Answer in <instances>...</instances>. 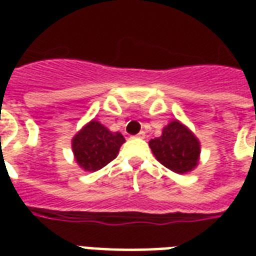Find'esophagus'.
Segmentation results:
<instances>
[{
    "mask_svg": "<svg viewBox=\"0 0 256 256\" xmlns=\"http://www.w3.org/2000/svg\"><path fill=\"white\" fill-rule=\"evenodd\" d=\"M136 137H137V138H145V132H140Z\"/></svg>",
    "mask_w": 256,
    "mask_h": 256,
    "instance_id": "34e87169",
    "label": "esophagus"
}]
</instances>
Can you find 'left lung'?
<instances>
[{
	"mask_svg": "<svg viewBox=\"0 0 256 256\" xmlns=\"http://www.w3.org/2000/svg\"><path fill=\"white\" fill-rule=\"evenodd\" d=\"M150 146L156 159L174 172H188L198 164L200 155L198 138L177 120L163 128L162 137L150 140Z\"/></svg>",
	"mask_w": 256,
	"mask_h": 256,
	"instance_id": "left-lung-1",
	"label": "left lung"
}]
</instances>
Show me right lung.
<instances>
[{
    "mask_svg": "<svg viewBox=\"0 0 256 256\" xmlns=\"http://www.w3.org/2000/svg\"><path fill=\"white\" fill-rule=\"evenodd\" d=\"M124 138L120 133H111L101 123L92 120L72 140L75 159L86 172H97L116 158Z\"/></svg>",
    "mask_w": 256,
    "mask_h": 256,
    "instance_id": "add662e5",
    "label": "right lung"
}]
</instances>
